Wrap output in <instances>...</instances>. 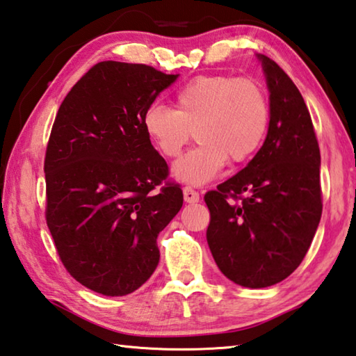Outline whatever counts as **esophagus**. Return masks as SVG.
I'll use <instances>...</instances> for the list:
<instances>
[{
  "mask_svg": "<svg viewBox=\"0 0 356 356\" xmlns=\"http://www.w3.org/2000/svg\"><path fill=\"white\" fill-rule=\"evenodd\" d=\"M184 199H185V202L195 204L199 200V193L196 190H193L191 186H185V188H184Z\"/></svg>",
  "mask_w": 356,
  "mask_h": 356,
  "instance_id": "obj_1",
  "label": "esophagus"
}]
</instances>
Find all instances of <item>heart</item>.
I'll return each mask as SVG.
<instances>
[{"label": "heart", "instance_id": "obj_1", "mask_svg": "<svg viewBox=\"0 0 356 356\" xmlns=\"http://www.w3.org/2000/svg\"><path fill=\"white\" fill-rule=\"evenodd\" d=\"M269 121V101L260 83L232 74L197 76L177 90L174 111L152 104L143 115L146 137L165 159L180 157L195 134L199 146L174 166V176L193 185L209 182L225 161L241 165L254 157Z\"/></svg>", "mask_w": 356, "mask_h": 356}]
</instances>
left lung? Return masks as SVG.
<instances>
[{
    "label": "left lung",
    "mask_w": 356,
    "mask_h": 356,
    "mask_svg": "<svg viewBox=\"0 0 356 356\" xmlns=\"http://www.w3.org/2000/svg\"><path fill=\"white\" fill-rule=\"evenodd\" d=\"M270 121L249 165L207 191V243L221 273L245 288L285 280L302 263L322 215L321 152L299 88L269 57Z\"/></svg>",
    "instance_id": "obj_1"
}]
</instances>
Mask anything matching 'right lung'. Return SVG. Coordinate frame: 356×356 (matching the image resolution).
<instances>
[{"mask_svg": "<svg viewBox=\"0 0 356 356\" xmlns=\"http://www.w3.org/2000/svg\"><path fill=\"white\" fill-rule=\"evenodd\" d=\"M177 79L143 63L99 62L70 90L44 154L47 224L65 269L104 296H126L156 270L157 235L182 209L143 115Z\"/></svg>", "mask_w": 356, "mask_h": 356, "instance_id": "add662e5", "label": "right lung"}]
</instances>
